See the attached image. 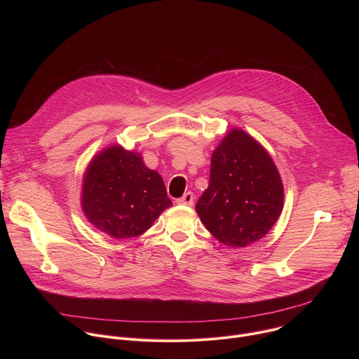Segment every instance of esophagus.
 Masks as SVG:
<instances>
[{
	"label": "esophagus",
	"mask_w": 359,
	"mask_h": 359,
	"mask_svg": "<svg viewBox=\"0 0 359 359\" xmlns=\"http://www.w3.org/2000/svg\"><path fill=\"white\" fill-rule=\"evenodd\" d=\"M193 201H194V194L191 191H187L180 198H177L179 204H186V206H191Z\"/></svg>",
	"instance_id": "34e87169"
}]
</instances>
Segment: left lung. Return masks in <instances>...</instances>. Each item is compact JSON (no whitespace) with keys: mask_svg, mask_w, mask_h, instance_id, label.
Masks as SVG:
<instances>
[{"mask_svg":"<svg viewBox=\"0 0 359 359\" xmlns=\"http://www.w3.org/2000/svg\"><path fill=\"white\" fill-rule=\"evenodd\" d=\"M284 206L280 173L267 150L241 129H233L212 155L209 187L196 212L206 229L229 247L264 237Z\"/></svg>","mask_w":359,"mask_h":359,"instance_id":"8db88e82","label":"left lung"}]
</instances>
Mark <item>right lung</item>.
<instances>
[{
  "mask_svg": "<svg viewBox=\"0 0 359 359\" xmlns=\"http://www.w3.org/2000/svg\"><path fill=\"white\" fill-rule=\"evenodd\" d=\"M81 203L97 230L114 238H130L151 227L172 200L162 176L147 169L140 155L114 144L90 161Z\"/></svg>",
  "mask_w": 359,
  "mask_h": 359,
  "instance_id": "right-lung-1",
  "label": "right lung"
}]
</instances>
